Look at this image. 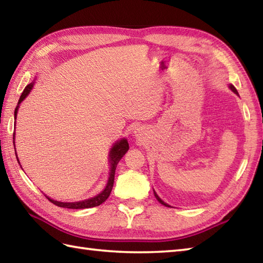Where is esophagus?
<instances>
[{
    "mask_svg": "<svg viewBox=\"0 0 263 263\" xmlns=\"http://www.w3.org/2000/svg\"><path fill=\"white\" fill-rule=\"evenodd\" d=\"M133 133H135L136 136H139V133H140V130H139V128H135V131H133Z\"/></svg>",
    "mask_w": 263,
    "mask_h": 263,
    "instance_id": "1",
    "label": "esophagus"
}]
</instances>
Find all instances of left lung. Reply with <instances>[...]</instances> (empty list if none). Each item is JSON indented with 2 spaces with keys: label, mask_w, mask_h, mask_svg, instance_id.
Wrapping results in <instances>:
<instances>
[{
  "label": "left lung",
  "mask_w": 263,
  "mask_h": 263,
  "mask_svg": "<svg viewBox=\"0 0 263 263\" xmlns=\"http://www.w3.org/2000/svg\"><path fill=\"white\" fill-rule=\"evenodd\" d=\"M228 88H230L231 89V90L234 92V93H236L237 95V96H238V92H237V90H236V88L235 87H234L233 85H232V83H230V85H228ZM154 194H155V197H156V199H157L158 200V202L159 203H161V204H164L165 206H168V208H172V206L168 204V203H166L165 202V201H163V200H161L160 198H159V195L157 194V193H156V191H155V190H154Z\"/></svg>",
  "instance_id": "left-lung-1"
}]
</instances>
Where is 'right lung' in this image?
Listing matches in <instances>:
<instances>
[{
  "label": "right lung",
  "instance_id": "1",
  "mask_svg": "<svg viewBox=\"0 0 263 263\" xmlns=\"http://www.w3.org/2000/svg\"><path fill=\"white\" fill-rule=\"evenodd\" d=\"M35 82H36V78L33 79L32 82H30L29 85H28L25 88V90L22 91L21 96L19 98L18 105H16V107L14 109V120H16V115H18L20 104L24 102L28 95L30 93V91L32 90V88H33V85H35ZM14 139H15V128H14V132H13V146H14V149H15ZM127 150H128V142H127L125 138H121L120 140H117V141H115V143H113V146H111V148L109 149V153H108V165H109V173H108V174L109 175H108L107 183H106V185H105L103 191L99 192L97 195H95V197H91V198L86 199V200L74 201V202H62V201L51 199L45 194L46 198L49 201H51L52 203H54L55 205L62 206V208H68V209H87V208H92V206H97L99 204H102L109 197V194L111 192V189H113V185H114V177H115L116 166H117V164H119V161L122 159L123 156L126 154ZM15 156H16V160H18V163L20 164L18 155H16V152H15Z\"/></svg>",
  "mask_w": 263,
  "mask_h": 263
}]
</instances>
